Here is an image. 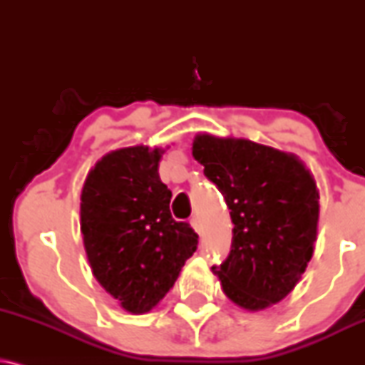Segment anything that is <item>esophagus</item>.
Masks as SVG:
<instances>
[{
	"label": "esophagus",
	"mask_w": 365,
	"mask_h": 365,
	"mask_svg": "<svg viewBox=\"0 0 365 365\" xmlns=\"http://www.w3.org/2000/svg\"><path fill=\"white\" fill-rule=\"evenodd\" d=\"M190 226L194 227V230L199 232V235H202V225H200V219L199 217H197V216L192 217L190 219Z\"/></svg>",
	"instance_id": "esophagus-1"
}]
</instances>
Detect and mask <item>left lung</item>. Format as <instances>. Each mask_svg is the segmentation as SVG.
Masks as SVG:
<instances>
[{
  "mask_svg": "<svg viewBox=\"0 0 365 365\" xmlns=\"http://www.w3.org/2000/svg\"><path fill=\"white\" fill-rule=\"evenodd\" d=\"M192 155L231 209L230 257L212 272L240 308L260 311L296 287L313 257L319 194L292 153L248 139L197 134Z\"/></svg>",
  "mask_w": 365,
  "mask_h": 365,
  "instance_id": "obj_1",
  "label": "left lung"
}]
</instances>
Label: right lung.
<instances>
[{
    "mask_svg": "<svg viewBox=\"0 0 365 365\" xmlns=\"http://www.w3.org/2000/svg\"><path fill=\"white\" fill-rule=\"evenodd\" d=\"M165 149L122 148L95 163L81 190V235L91 272L125 311L149 313L194 255L199 236L171 217L158 166Z\"/></svg>",
    "mask_w": 365,
    "mask_h": 365,
    "instance_id": "obj_1",
    "label": "right lung"
}]
</instances>
